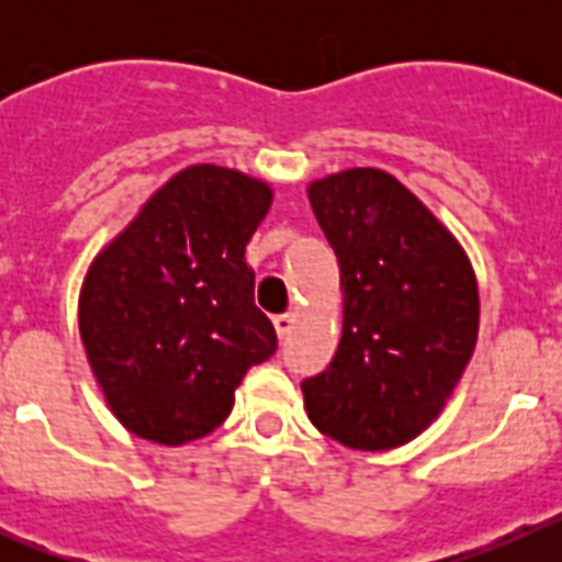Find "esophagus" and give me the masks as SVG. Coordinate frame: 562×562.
Wrapping results in <instances>:
<instances>
[{"label":"esophagus","mask_w":562,"mask_h":562,"mask_svg":"<svg viewBox=\"0 0 562 562\" xmlns=\"http://www.w3.org/2000/svg\"><path fill=\"white\" fill-rule=\"evenodd\" d=\"M272 326H276L278 337L284 340V337L292 331V326H295V315H290V312H284V315H276L272 317Z\"/></svg>","instance_id":"obj_1"}]
</instances>
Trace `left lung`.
I'll list each match as a JSON object with an SVG mask.
<instances>
[{
	"label": "left lung",
	"mask_w": 562,
	"mask_h": 562,
	"mask_svg": "<svg viewBox=\"0 0 562 562\" xmlns=\"http://www.w3.org/2000/svg\"><path fill=\"white\" fill-rule=\"evenodd\" d=\"M340 265L342 331L324 374L304 380L321 434L391 450L430 428L479 340V281L459 238L380 168H346L306 188Z\"/></svg>",
	"instance_id": "left-lung-1"
}]
</instances>
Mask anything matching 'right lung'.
<instances>
[{"label":"right lung","mask_w":562,"mask_h":562,"mask_svg":"<svg viewBox=\"0 0 562 562\" xmlns=\"http://www.w3.org/2000/svg\"><path fill=\"white\" fill-rule=\"evenodd\" d=\"M270 205L265 180L188 166L92 258L78 331L109 411L134 436L166 448L202 439L231 416L247 369L276 351L245 261Z\"/></svg>","instance_id":"obj_1"}]
</instances>
